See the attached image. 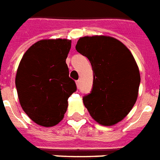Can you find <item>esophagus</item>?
<instances>
[{
  "label": "esophagus",
  "mask_w": 160,
  "mask_h": 160,
  "mask_svg": "<svg viewBox=\"0 0 160 160\" xmlns=\"http://www.w3.org/2000/svg\"><path fill=\"white\" fill-rule=\"evenodd\" d=\"M76 86L78 88H80V80H78L76 81Z\"/></svg>",
  "instance_id": "1"
}]
</instances>
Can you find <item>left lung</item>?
Returning <instances> with one entry per match:
<instances>
[{"label": "left lung", "instance_id": "left-lung-1", "mask_svg": "<svg viewBox=\"0 0 160 160\" xmlns=\"http://www.w3.org/2000/svg\"><path fill=\"white\" fill-rule=\"evenodd\" d=\"M75 48L89 59L93 71L92 90L83 98L84 105L99 124H117L138 96L141 78L134 57L122 42L105 35L80 38Z\"/></svg>", "mask_w": 160, "mask_h": 160}]
</instances>
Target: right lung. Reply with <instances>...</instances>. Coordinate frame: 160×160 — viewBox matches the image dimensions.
Instances as JSON below:
<instances>
[{"mask_svg":"<svg viewBox=\"0 0 160 160\" xmlns=\"http://www.w3.org/2000/svg\"><path fill=\"white\" fill-rule=\"evenodd\" d=\"M70 48V40H41L20 61L15 79L20 105L37 125L58 124L66 113L68 98L76 91L66 63Z\"/></svg>","mask_w":160,"mask_h":160,"instance_id":"obj_1","label":"right lung"}]
</instances>
